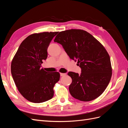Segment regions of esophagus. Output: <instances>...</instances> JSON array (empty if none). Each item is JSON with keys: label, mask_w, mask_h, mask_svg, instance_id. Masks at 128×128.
<instances>
[{"label": "esophagus", "mask_w": 128, "mask_h": 128, "mask_svg": "<svg viewBox=\"0 0 128 128\" xmlns=\"http://www.w3.org/2000/svg\"><path fill=\"white\" fill-rule=\"evenodd\" d=\"M66 75V73H60V76H64Z\"/></svg>", "instance_id": "1"}]
</instances>
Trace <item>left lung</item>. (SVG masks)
Returning a JSON list of instances; mask_svg holds the SVG:
<instances>
[{
    "instance_id": "obj_1",
    "label": "left lung",
    "mask_w": 128,
    "mask_h": 128,
    "mask_svg": "<svg viewBox=\"0 0 128 128\" xmlns=\"http://www.w3.org/2000/svg\"><path fill=\"white\" fill-rule=\"evenodd\" d=\"M54 42L60 44L70 59L77 61L81 74L69 72L72 78L69 90L74 98L83 102L97 98L105 90L112 75L110 59L100 42L86 31L61 32Z\"/></svg>"
}]
</instances>
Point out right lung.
<instances>
[{"mask_svg": "<svg viewBox=\"0 0 128 128\" xmlns=\"http://www.w3.org/2000/svg\"><path fill=\"white\" fill-rule=\"evenodd\" d=\"M58 32L30 34L23 41L11 63V73L22 96L28 101L40 103L54 96L53 88L60 79L59 72H48L41 68L48 57V48Z\"/></svg>", "mask_w": 128, "mask_h": 128, "instance_id": "right-lung-1", "label": "right lung"}]
</instances>
